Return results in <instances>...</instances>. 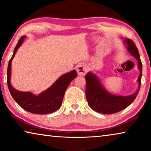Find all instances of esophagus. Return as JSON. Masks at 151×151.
<instances>
[{"instance_id": "esophagus-1", "label": "esophagus", "mask_w": 151, "mask_h": 151, "mask_svg": "<svg viewBox=\"0 0 151 151\" xmlns=\"http://www.w3.org/2000/svg\"><path fill=\"white\" fill-rule=\"evenodd\" d=\"M87 71V67L84 64H80L77 67V72L78 74L80 76H84Z\"/></svg>"}]
</instances>
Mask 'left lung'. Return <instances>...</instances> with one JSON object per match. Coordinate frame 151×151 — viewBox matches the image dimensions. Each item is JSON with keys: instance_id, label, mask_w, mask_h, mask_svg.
I'll list each match as a JSON object with an SVG mask.
<instances>
[{"instance_id": "1", "label": "left lung", "mask_w": 151, "mask_h": 151, "mask_svg": "<svg viewBox=\"0 0 151 151\" xmlns=\"http://www.w3.org/2000/svg\"><path fill=\"white\" fill-rule=\"evenodd\" d=\"M127 51L137 60V67L140 74L137 78L139 84L137 91L129 96H117L111 93L104 87L98 76L91 71L88 72L86 79V97L88 104L93 110L104 114H112L119 112L135 100L141 86L142 75V64L140 60L139 51L135 43L130 39L124 40Z\"/></svg>"}]
</instances>
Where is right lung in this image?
Listing matches in <instances>:
<instances>
[{
    "instance_id": "obj_1",
    "label": "right lung",
    "mask_w": 151,
    "mask_h": 151,
    "mask_svg": "<svg viewBox=\"0 0 151 151\" xmlns=\"http://www.w3.org/2000/svg\"><path fill=\"white\" fill-rule=\"evenodd\" d=\"M25 36H22L14 50L12 58L9 60L7 67V85L14 100L24 110L34 114H48L58 110L62 105L64 95L68 86L78 74L76 70L62 75L50 87L39 95L32 92L20 91L14 88L11 84L12 61L16 51L24 42Z\"/></svg>"
}]
</instances>
